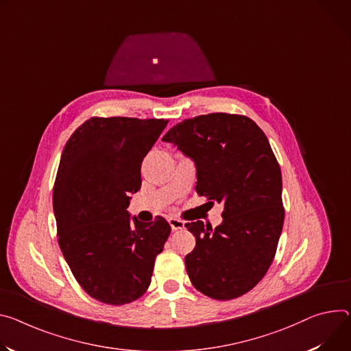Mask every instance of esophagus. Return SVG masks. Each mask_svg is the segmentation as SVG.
I'll return each mask as SVG.
<instances>
[{
	"mask_svg": "<svg viewBox=\"0 0 351 351\" xmlns=\"http://www.w3.org/2000/svg\"><path fill=\"white\" fill-rule=\"evenodd\" d=\"M168 222L169 226L173 231H178V230H183L184 228V221L179 219V218H175V217H169L168 218Z\"/></svg>",
	"mask_w": 351,
	"mask_h": 351,
	"instance_id": "obj_1",
	"label": "esophagus"
}]
</instances>
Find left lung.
<instances>
[{
	"instance_id": "obj_1",
	"label": "left lung",
	"mask_w": 351,
	"mask_h": 351,
	"mask_svg": "<svg viewBox=\"0 0 351 351\" xmlns=\"http://www.w3.org/2000/svg\"><path fill=\"white\" fill-rule=\"evenodd\" d=\"M162 141L195 161L196 192L224 204L214 230L186 224L196 237L184 258L190 281L219 301L246 294L269 270L284 222L281 171L267 137L246 116L210 113L178 123Z\"/></svg>"
}]
</instances>
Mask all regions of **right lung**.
<instances>
[{
  "instance_id": "add662e5",
  "label": "right lung",
  "mask_w": 351,
  "mask_h": 351,
  "mask_svg": "<svg viewBox=\"0 0 351 351\" xmlns=\"http://www.w3.org/2000/svg\"><path fill=\"white\" fill-rule=\"evenodd\" d=\"M167 124L92 117L62 149L53 189L58 245L75 280L101 302L140 298L171 234L165 218L141 222L127 211L141 187L143 159Z\"/></svg>"
}]
</instances>
